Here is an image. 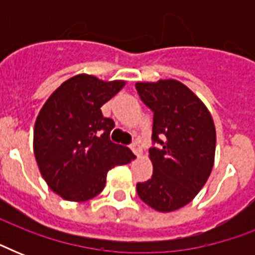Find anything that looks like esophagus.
I'll use <instances>...</instances> for the list:
<instances>
[{"mask_svg":"<svg viewBox=\"0 0 255 255\" xmlns=\"http://www.w3.org/2000/svg\"><path fill=\"white\" fill-rule=\"evenodd\" d=\"M129 148L132 149V152L135 153L136 156H140L141 155V147H140V143L139 141H133V143L129 145Z\"/></svg>","mask_w":255,"mask_h":255,"instance_id":"esophagus-1","label":"esophagus"}]
</instances>
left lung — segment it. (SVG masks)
<instances>
[{
  "label": "left lung",
  "mask_w": 255,
  "mask_h": 255,
  "mask_svg": "<svg viewBox=\"0 0 255 255\" xmlns=\"http://www.w3.org/2000/svg\"><path fill=\"white\" fill-rule=\"evenodd\" d=\"M140 99L153 112L149 149L151 178L136 190L157 212H173L189 204L209 178L214 164L216 128L209 110L181 82H137Z\"/></svg>",
  "instance_id": "left-lung-1"
}]
</instances>
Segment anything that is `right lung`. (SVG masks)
Masks as SVG:
<instances>
[{"instance_id":"right-lung-1","label":"right lung","mask_w":255,"mask_h":255,"mask_svg":"<svg viewBox=\"0 0 255 255\" xmlns=\"http://www.w3.org/2000/svg\"><path fill=\"white\" fill-rule=\"evenodd\" d=\"M126 85L79 74L46 100L34 126V156L42 177L67 201L83 202L103 190L108 170L131 163V149L112 143L115 123L100 107Z\"/></svg>"}]
</instances>
